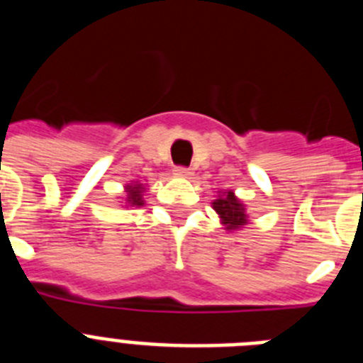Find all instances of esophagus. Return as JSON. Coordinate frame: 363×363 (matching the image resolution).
<instances>
[{"instance_id": "obj_1", "label": "esophagus", "mask_w": 363, "mask_h": 363, "mask_svg": "<svg viewBox=\"0 0 363 363\" xmlns=\"http://www.w3.org/2000/svg\"><path fill=\"white\" fill-rule=\"evenodd\" d=\"M174 174H178V176H191V169H189V167H176L174 169Z\"/></svg>"}]
</instances>
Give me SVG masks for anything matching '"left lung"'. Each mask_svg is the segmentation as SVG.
I'll return each mask as SVG.
<instances>
[{
    "mask_svg": "<svg viewBox=\"0 0 363 363\" xmlns=\"http://www.w3.org/2000/svg\"><path fill=\"white\" fill-rule=\"evenodd\" d=\"M213 209L220 214L221 223L225 225V229L236 230L247 223L245 207L238 198L234 196L233 191L223 192L218 200H214Z\"/></svg>",
    "mask_w": 363,
    "mask_h": 363,
    "instance_id": "1",
    "label": "left lung"
}]
</instances>
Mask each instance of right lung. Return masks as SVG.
I'll return each instance as SVG.
<instances>
[{
    "mask_svg": "<svg viewBox=\"0 0 363 363\" xmlns=\"http://www.w3.org/2000/svg\"><path fill=\"white\" fill-rule=\"evenodd\" d=\"M125 192H127V203L130 207H142L143 205V184H129L125 185Z\"/></svg>",
    "mask_w": 363,
    "mask_h": 363,
    "instance_id": "obj_1",
    "label": "right lung"
}]
</instances>
